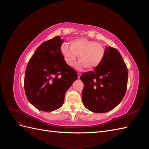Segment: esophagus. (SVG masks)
Instances as JSON below:
<instances>
[{"label":"esophagus","instance_id":"obj_1","mask_svg":"<svg viewBox=\"0 0 149 149\" xmlns=\"http://www.w3.org/2000/svg\"><path fill=\"white\" fill-rule=\"evenodd\" d=\"M81 74L80 73H78V78H80V76H81Z\"/></svg>","mask_w":149,"mask_h":149}]
</instances>
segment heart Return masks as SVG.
<instances>
[{
	"label": "heart",
	"instance_id": "1",
	"mask_svg": "<svg viewBox=\"0 0 149 149\" xmlns=\"http://www.w3.org/2000/svg\"><path fill=\"white\" fill-rule=\"evenodd\" d=\"M61 53L66 63L73 66L78 56L79 68L86 67L88 70L96 68L101 65L105 56L106 51L101 43L86 38L72 40L70 47L62 45Z\"/></svg>",
	"mask_w": 149,
	"mask_h": 149
}]
</instances>
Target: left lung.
Masks as SVG:
<instances>
[{"label": "left lung", "mask_w": 149, "mask_h": 149, "mask_svg": "<svg viewBox=\"0 0 149 149\" xmlns=\"http://www.w3.org/2000/svg\"><path fill=\"white\" fill-rule=\"evenodd\" d=\"M101 65L84 73L82 100L86 108L96 113H104L115 108L123 100L127 87L128 71L118 49L106 48Z\"/></svg>", "instance_id": "left-lung-1"}]
</instances>
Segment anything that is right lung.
I'll use <instances>...</instances> for the list:
<instances>
[{
    "mask_svg": "<svg viewBox=\"0 0 149 149\" xmlns=\"http://www.w3.org/2000/svg\"><path fill=\"white\" fill-rule=\"evenodd\" d=\"M59 36L43 42L36 49L25 70L24 89L29 101L38 110L51 112L64 102L66 91L78 78L76 71L68 65Z\"/></svg>",
    "mask_w": 149,
    "mask_h": 149,
    "instance_id": "1",
    "label": "right lung"
}]
</instances>
